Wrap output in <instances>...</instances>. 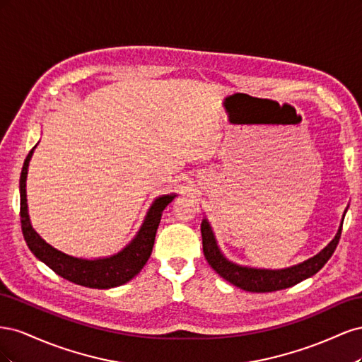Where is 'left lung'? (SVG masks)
<instances>
[{
	"mask_svg": "<svg viewBox=\"0 0 362 362\" xmlns=\"http://www.w3.org/2000/svg\"><path fill=\"white\" fill-rule=\"evenodd\" d=\"M341 228L332 242L327 245L319 255L310 258L308 261L302 262L299 266H294L284 270H261V269H247L237 266L234 262L228 261L218 250L213 231L206 221L201 225L202 233V249L208 264L213 267L216 273H218L223 279L231 282L233 286L252 291V293H269L282 288H288L299 284L300 281L315 275L334 254L337 245L341 237Z\"/></svg>",
	"mask_w": 362,
	"mask_h": 362,
	"instance_id": "8db88e82",
	"label": "left lung"
}]
</instances>
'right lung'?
<instances>
[{
    "label": "right lung",
    "mask_w": 362,
    "mask_h": 362,
    "mask_svg": "<svg viewBox=\"0 0 362 362\" xmlns=\"http://www.w3.org/2000/svg\"><path fill=\"white\" fill-rule=\"evenodd\" d=\"M36 148V146H35ZM33 148L24 161L23 172H21L19 190H21V228L27 242V246L40 261L56 272L62 278L68 279L74 284H78L89 288H112L122 286L131 278H134L137 273L146 264V261L154 246L156 233L161 218L164 208L172 202L173 196H161L156 199L154 205L146 216L145 223L141 225L137 237L131 242L124 250H120L117 255L104 259H78L69 257L63 252L49 246L45 240H42L39 234L30 225V218L27 213V194H25V180L28 161L33 156Z\"/></svg>",
    "instance_id": "right-lung-1"
}]
</instances>
